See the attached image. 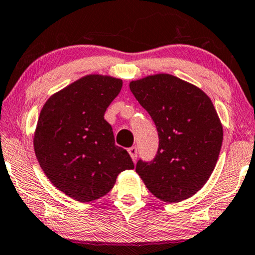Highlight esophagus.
<instances>
[{"mask_svg": "<svg viewBox=\"0 0 255 255\" xmlns=\"http://www.w3.org/2000/svg\"><path fill=\"white\" fill-rule=\"evenodd\" d=\"M128 153H130V156L132 158V160L135 161V159H137V156H138V151H137V147L135 146H132L128 148Z\"/></svg>", "mask_w": 255, "mask_h": 255, "instance_id": "34e87169", "label": "esophagus"}]
</instances>
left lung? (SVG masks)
Segmentation results:
<instances>
[{"mask_svg": "<svg viewBox=\"0 0 255 255\" xmlns=\"http://www.w3.org/2000/svg\"><path fill=\"white\" fill-rule=\"evenodd\" d=\"M130 90L156 124L159 147L135 172L148 191L166 203L196 194L216 167L223 125L210 97L196 85L168 74L132 81Z\"/></svg>", "mask_w": 255, "mask_h": 255, "instance_id": "obj_1", "label": "left lung"}]
</instances>
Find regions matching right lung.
Segmentation results:
<instances>
[{"label": "right lung", "mask_w": 255, "mask_h": 255, "mask_svg": "<svg viewBox=\"0 0 255 255\" xmlns=\"http://www.w3.org/2000/svg\"><path fill=\"white\" fill-rule=\"evenodd\" d=\"M122 87L120 78L87 75L52 95L39 114L34 134L39 166L54 186L77 201L105 196L121 172L134 167L104 120Z\"/></svg>", "instance_id": "right-lung-1"}]
</instances>
